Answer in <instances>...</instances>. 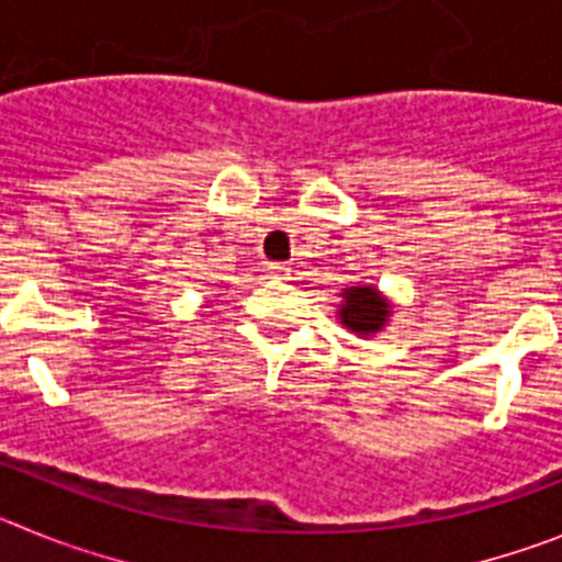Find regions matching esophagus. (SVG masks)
I'll use <instances>...</instances> for the list:
<instances>
[{"label": "esophagus", "mask_w": 562, "mask_h": 562, "mask_svg": "<svg viewBox=\"0 0 562 562\" xmlns=\"http://www.w3.org/2000/svg\"><path fill=\"white\" fill-rule=\"evenodd\" d=\"M267 272H270L272 278H290V265H284V261H272V265H267Z\"/></svg>", "instance_id": "esophagus-1"}]
</instances>
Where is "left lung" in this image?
Returning <instances> with one entry per match:
<instances>
[{
	"label": "left lung",
	"mask_w": 562,
	"mask_h": 562,
	"mask_svg": "<svg viewBox=\"0 0 562 562\" xmlns=\"http://www.w3.org/2000/svg\"><path fill=\"white\" fill-rule=\"evenodd\" d=\"M342 297H346V306L340 310V317L349 329L369 335L385 324L389 304L371 286H351V290L342 292Z\"/></svg>",
	"instance_id": "left-lung-1"
}]
</instances>
